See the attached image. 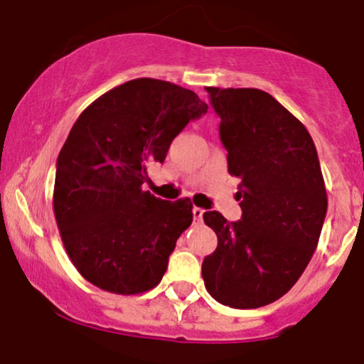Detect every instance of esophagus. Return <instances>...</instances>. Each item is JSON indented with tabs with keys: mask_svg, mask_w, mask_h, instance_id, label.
Returning <instances> with one entry per match:
<instances>
[{
	"mask_svg": "<svg viewBox=\"0 0 364 364\" xmlns=\"http://www.w3.org/2000/svg\"><path fill=\"white\" fill-rule=\"evenodd\" d=\"M192 213H193V218H196L197 222H200V220H203L204 209H200V208H193V209H192Z\"/></svg>",
	"mask_w": 364,
	"mask_h": 364,
	"instance_id": "obj_1",
	"label": "esophagus"
}]
</instances>
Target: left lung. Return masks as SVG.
Segmentation results:
<instances>
[{
	"label": "left lung",
	"mask_w": 364,
	"mask_h": 364,
	"mask_svg": "<svg viewBox=\"0 0 364 364\" xmlns=\"http://www.w3.org/2000/svg\"><path fill=\"white\" fill-rule=\"evenodd\" d=\"M220 116L229 174L241 179V220L205 211L218 237L203 262L208 292L230 308L280 299L306 269L328 211L311 135L269 93L255 87H205Z\"/></svg>",
	"instance_id": "left-lung-1"
}]
</instances>
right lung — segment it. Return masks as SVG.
I'll use <instances>...</instances> for the list:
<instances>
[{"label": "right lung", "instance_id": "1", "mask_svg": "<svg viewBox=\"0 0 364 364\" xmlns=\"http://www.w3.org/2000/svg\"><path fill=\"white\" fill-rule=\"evenodd\" d=\"M208 112L193 91L167 80H128L77 117L56 164L54 216L70 260L90 284L141 294L160 284L176 241L193 220L190 199L144 192L148 165Z\"/></svg>", "mask_w": 364, "mask_h": 364}]
</instances>
